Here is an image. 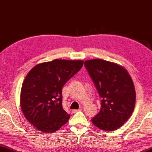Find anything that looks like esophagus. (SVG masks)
Masks as SVG:
<instances>
[{
    "label": "esophagus",
    "instance_id": "obj_1",
    "mask_svg": "<svg viewBox=\"0 0 152 152\" xmlns=\"http://www.w3.org/2000/svg\"><path fill=\"white\" fill-rule=\"evenodd\" d=\"M81 110H82V108H79V109L72 110V113H76L78 112V111H81Z\"/></svg>",
    "mask_w": 152,
    "mask_h": 152
}]
</instances>
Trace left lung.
Returning a JSON list of instances; mask_svg holds the SVG:
<instances>
[{
	"label": "left lung",
	"instance_id": "left-lung-1",
	"mask_svg": "<svg viewBox=\"0 0 152 152\" xmlns=\"http://www.w3.org/2000/svg\"><path fill=\"white\" fill-rule=\"evenodd\" d=\"M85 66L102 98L100 110L92 123L102 130H117L134 110L136 93L132 78L124 67L99 58L86 61Z\"/></svg>",
	"mask_w": 152,
	"mask_h": 152
}]
</instances>
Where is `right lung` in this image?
<instances>
[{
  "label": "right lung",
  "mask_w": 152,
  "mask_h": 152,
  "mask_svg": "<svg viewBox=\"0 0 152 152\" xmlns=\"http://www.w3.org/2000/svg\"><path fill=\"white\" fill-rule=\"evenodd\" d=\"M83 65V61L55 59L35 65L22 84L20 106L38 130L51 133L68 121L62 106V89Z\"/></svg>",
  "instance_id": "obj_1"
}]
</instances>
